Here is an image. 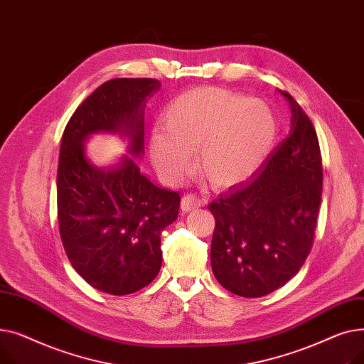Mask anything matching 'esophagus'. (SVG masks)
Segmentation results:
<instances>
[{
	"label": "esophagus",
	"mask_w": 364,
	"mask_h": 364,
	"mask_svg": "<svg viewBox=\"0 0 364 364\" xmlns=\"http://www.w3.org/2000/svg\"><path fill=\"white\" fill-rule=\"evenodd\" d=\"M202 205H203V200L199 196H195L192 193L183 196V199H181V209H183L184 213L193 211V209H198Z\"/></svg>",
	"instance_id": "34e87169"
}]
</instances>
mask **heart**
<instances>
[{"label":"heart","mask_w":364,"mask_h":364,"mask_svg":"<svg viewBox=\"0 0 364 364\" xmlns=\"http://www.w3.org/2000/svg\"><path fill=\"white\" fill-rule=\"evenodd\" d=\"M164 129L150 139L153 164L172 183L184 181L200 166L215 187L251 178L270 156L280 122L272 106L247 94L217 87L183 92L164 117Z\"/></svg>","instance_id":"obj_1"}]
</instances>
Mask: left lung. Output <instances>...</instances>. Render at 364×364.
<instances>
[{
  "instance_id": "1",
  "label": "left lung",
  "mask_w": 364,
  "mask_h": 364,
  "mask_svg": "<svg viewBox=\"0 0 364 364\" xmlns=\"http://www.w3.org/2000/svg\"><path fill=\"white\" fill-rule=\"evenodd\" d=\"M291 131L255 174L208 209L215 217L211 265L235 295L259 298L289 282L307 259L321 203L316 129L291 94Z\"/></svg>"
}]
</instances>
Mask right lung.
Masks as SVG:
<instances>
[{
    "label": "right lung",
    "mask_w": 364,
    "mask_h": 364,
    "mask_svg": "<svg viewBox=\"0 0 364 364\" xmlns=\"http://www.w3.org/2000/svg\"><path fill=\"white\" fill-rule=\"evenodd\" d=\"M161 88L153 78H114L94 90L70 117L57 169V214L66 255L92 288L110 295L137 292L161 270V233L178 217L180 195L141 174L144 109ZM97 132L118 133L129 152L100 168L85 141Z\"/></svg>",
    "instance_id": "obj_1"
}]
</instances>
